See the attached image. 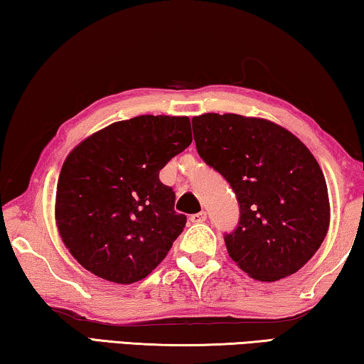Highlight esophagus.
Masks as SVG:
<instances>
[{"instance_id": "34e87169", "label": "esophagus", "mask_w": 364, "mask_h": 364, "mask_svg": "<svg viewBox=\"0 0 364 364\" xmlns=\"http://www.w3.org/2000/svg\"><path fill=\"white\" fill-rule=\"evenodd\" d=\"M189 220L193 221V223H202V221H205V220H207V213H205V212L194 213V215H191V218H189Z\"/></svg>"}]
</instances>
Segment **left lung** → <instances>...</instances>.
<instances>
[{
	"mask_svg": "<svg viewBox=\"0 0 364 364\" xmlns=\"http://www.w3.org/2000/svg\"><path fill=\"white\" fill-rule=\"evenodd\" d=\"M207 165L236 193L241 217L225 234L228 254L254 279L273 282L299 271L329 230L321 168L301 141L276 123L237 114L193 119Z\"/></svg>",
	"mask_w": 364,
	"mask_h": 364,
	"instance_id": "obj_1",
	"label": "left lung"
}]
</instances>
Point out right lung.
<instances>
[{
	"label": "right lung",
	"mask_w": 364,
	"mask_h": 364,
	"mask_svg": "<svg viewBox=\"0 0 364 364\" xmlns=\"http://www.w3.org/2000/svg\"><path fill=\"white\" fill-rule=\"evenodd\" d=\"M191 143L188 117L139 115L96 132L67 156L56 225L85 269L132 284L157 268L186 225L159 171Z\"/></svg>",
	"instance_id": "right-lung-1"
}]
</instances>
